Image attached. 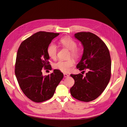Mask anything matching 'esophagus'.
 <instances>
[{
  "instance_id": "1",
  "label": "esophagus",
  "mask_w": 127,
  "mask_h": 127,
  "mask_svg": "<svg viewBox=\"0 0 127 127\" xmlns=\"http://www.w3.org/2000/svg\"><path fill=\"white\" fill-rule=\"evenodd\" d=\"M69 75L68 74H66V73H64V76L65 77H68Z\"/></svg>"
}]
</instances>
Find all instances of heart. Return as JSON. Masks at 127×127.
I'll return each instance as SVG.
<instances>
[{
    "label": "heart",
    "instance_id": "heart-1",
    "mask_svg": "<svg viewBox=\"0 0 127 127\" xmlns=\"http://www.w3.org/2000/svg\"><path fill=\"white\" fill-rule=\"evenodd\" d=\"M60 43L63 47L70 51L71 56L75 59H78L80 57V52L78 49L76 48V42L69 37H65L60 40ZM48 54L51 59H55L57 57V47L55 44H51L48 48ZM74 61L73 59H70L67 60H59L54 64L53 67L55 69L60 70L61 72L66 73L70 70V68L73 66Z\"/></svg>",
    "mask_w": 127,
    "mask_h": 127
}]
</instances>
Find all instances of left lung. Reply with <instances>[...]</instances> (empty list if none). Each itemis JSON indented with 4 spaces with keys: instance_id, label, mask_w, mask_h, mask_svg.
Returning <instances> with one entry per match:
<instances>
[{
    "instance_id": "1",
    "label": "left lung",
    "mask_w": 127,
    "mask_h": 127,
    "mask_svg": "<svg viewBox=\"0 0 127 127\" xmlns=\"http://www.w3.org/2000/svg\"><path fill=\"white\" fill-rule=\"evenodd\" d=\"M74 37L80 41L84 48L81 60L76 67L80 71L87 69L88 72L85 76L81 73L70 74L74 80L70 93L79 101L89 102L98 98L109 82L110 56L105 43L95 34L82 32L75 33Z\"/></svg>"
}]
</instances>
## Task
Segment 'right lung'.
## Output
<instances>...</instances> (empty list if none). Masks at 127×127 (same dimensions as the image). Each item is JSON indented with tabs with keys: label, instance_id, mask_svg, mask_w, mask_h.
<instances>
[{
	"label": "right lung",
	"instance_id": "1",
	"mask_svg": "<svg viewBox=\"0 0 127 127\" xmlns=\"http://www.w3.org/2000/svg\"><path fill=\"white\" fill-rule=\"evenodd\" d=\"M59 35V33L38 32L23 41L18 50L16 76L24 94L35 102L51 98L63 77V73L58 69L46 76L42 72V68L51 69L47 50L52 40Z\"/></svg>",
	"mask_w": 127,
	"mask_h": 127
}]
</instances>
